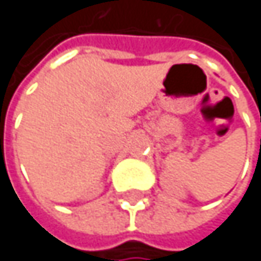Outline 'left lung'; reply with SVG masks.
Masks as SVG:
<instances>
[{"mask_svg":"<svg viewBox=\"0 0 261 261\" xmlns=\"http://www.w3.org/2000/svg\"><path fill=\"white\" fill-rule=\"evenodd\" d=\"M260 143H261V140H260Z\"/></svg>","mask_w":261,"mask_h":261,"instance_id":"obj_1","label":"left lung"}]
</instances>
